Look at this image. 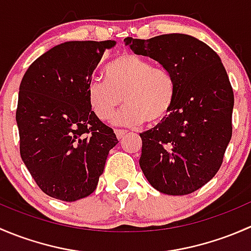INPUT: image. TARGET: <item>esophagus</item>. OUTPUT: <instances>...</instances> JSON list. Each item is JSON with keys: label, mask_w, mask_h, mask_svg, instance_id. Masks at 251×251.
<instances>
[{"label": "esophagus", "mask_w": 251, "mask_h": 251, "mask_svg": "<svg viewBox=\"0 0 251 251\" xmlns=\"http://www.w3.org/2000/svg\"><path fill=\"white\" fill-rule=\"evenodd\" d=\"M126 133H127V131L126 130H115V135L119 140H121V138H123Z\"/></svg>", "instance_id": "obj_1"}]
</instances>
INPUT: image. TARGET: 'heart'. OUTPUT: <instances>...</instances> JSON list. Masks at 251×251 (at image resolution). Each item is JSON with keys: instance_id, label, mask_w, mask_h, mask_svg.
Masks as SVG:
<instances>
[{"instance_id": "heart-1", "label": "heart", "mask_w": 251, "mask_h": 251, "mask_svg": "<svg viewBox=\"0 0 251 251\" xmlns=\"http://www.w3.org/2000/svg\"><path fill=\"white\" fill-rule=\"evenodd\" d=\"M105 80L91 81L88 103L100 120H110L116 109L118 125L136 126L148 120L158 124L166 118L176 97V82L164 68L153 67L149 60L135 54H121L104 69Z\"/></svg>"}]
</instances>
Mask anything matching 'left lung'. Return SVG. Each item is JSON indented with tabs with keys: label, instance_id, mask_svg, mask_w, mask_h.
<instances>
[{
	"label": "left lung",
	"instance_id": "left-lung-1",
	"mask_svg": "<svg viewBox=\"0 0 251 251\" xmlns=\"http://www.w3.org/2000/svg\"><path fill=\"white\" fill-rule=\"evenodd\" d=\"M124 41L163 65L176 82L169 115L140 133L142 171L160 193H193L219 171L232 137L234 96L226 69L212 48L191 35Z\"/></svg>",
	"mask_w": 251,
	"mask_h": 251
}]
</instances>
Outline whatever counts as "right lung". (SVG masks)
<instances>
[{"label": "right lung", "instance_id": "obj_1", "mask_svg": "<svg viewBox=\"0 0 251 251\" xmlns=\"http://www.w3.org/2000/svg\"><path fill=\"white\" fill-rule=\"evenodd\" d=\"M115 44L64 42L40 55L22 78L16 114L20 156L52 198L75 201L93 193L119 143L87 97L93 70Z\"/></svg>", "mask_w": 251, "mask_h": 251}]
</instances>
